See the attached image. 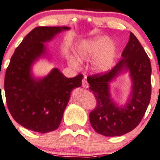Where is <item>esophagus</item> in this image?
I'll list each match as a JSON object with an SVG mask.
<instances>
[{"mask_svg": "<svg viewBox=\"0 0 160 160\" xmlns=\"http://www.w3.org/2000/svg\"><path fill=\"white\" fill-rule=\"evenodd\" d=\"M82 87L85 89L88 88L89 87V84H88V83H87V81L85 80V79H83V80H82Z\"/></svg>", "mask_w": 160, "mask_h": 160, "instance_id": "34e87169", "label": "esophagus"}]
</instances>
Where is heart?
Returning <instances> with one entry per match:
<instances>
[{
    "label": "heart",
    "instance_id": "heart-1",
    "mask_svg": "<svg viewBox=\"0 0 160 160\" xmlns=\"http://www.w3.org/2000/svg\"><path fill=\"white\" fill-rule=\"evenodd\" d=\"M116 54V46L110 42L109 38L99 36L80 44L77 49V58L83 62L92 60L98 55L93 62V68L99 73H105L113 67ZM68 63L73 68L79 66L78 61L73 58H70Z\"/></svg>",
    "mask_w": 160,
    "mask_h": 160
}]
</instances>
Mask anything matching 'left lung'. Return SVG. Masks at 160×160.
Here are the masks:
<instances>
[{"instance_id": "obj_1", "label": "left lung", "mask_w": 160, "mask_h": 160, "mask_svg": "<svg viewBox=\"0 0 160 160\" xmlns=\"http://www.w3.org/2000/svg\"><path fill=\"white\" fill-rule=\"evenodd\" d=\"M122 58L110 71L87 77L89 89L96 96L97 106L89 113L96 132L106 137L125 134L143 118L151 96V64L140 42L132 32L122 54ZM128 71L132 91L127 102L121 106L112 99L110 83Z\"/></svg>"}]
</instances>
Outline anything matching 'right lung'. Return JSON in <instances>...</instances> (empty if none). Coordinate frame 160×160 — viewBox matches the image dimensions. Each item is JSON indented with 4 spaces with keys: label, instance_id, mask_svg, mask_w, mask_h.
Segmentation results:
<instances>
[{
    "label": "right lung",
    "instance_id": "obj_1",
    "mask_svg": "<svg viewBox=\"0 0 160 160\" xmlns=\"http://www.w3.org/2000/svg\"><path fill=\"white\" fill-rule=\"evenodd\" d=\"M67 26H39L26 36L16 48L4 79L6 102L13 119L26 129L38 133L56 130L73 89L81 87L83 76L68 78L58 68L36 78L32 68L36 61L48 57L45 42L69 30Z\"/></svg>",
    "mask_w": 160,
    "mask_h": 160
}]
</instances>
